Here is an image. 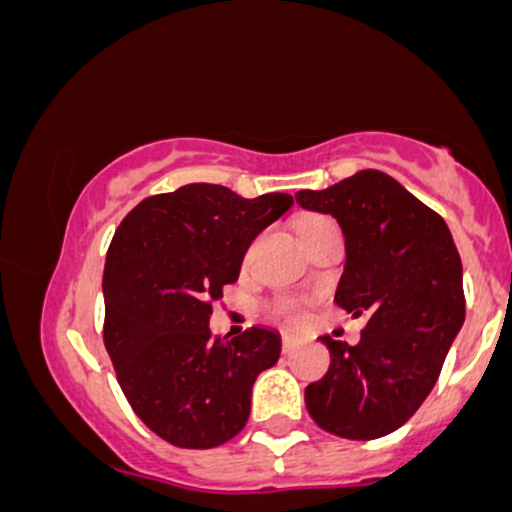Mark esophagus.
Instances as JSON below:
<instances>
[{"label":"esophagus","instance_id":"esophagus-1","mask_svg":"<svg viewBox=\"0 0 512 512\" xmlns=\"http://www.w3.org/2000/svg\"><path fill=\"white\" fill-rule=\"evenodd\" d=\"M298 344H301V339H298L296 334H289V332H286L284 337H281V349H284V354H289V351L296 349Z\"/></svg>","mask_w":512,"mask_h":512}]
</instances>
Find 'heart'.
I'll return each mask as SVG.
<instances>
[{
  "label": "heart",
  "mask_w": 512,
  "mask_h": 512,
  "mask_svg": "<svg viewBox=\"0 0 512 512\" xmlns=\"http://www.w3.org/2000/svg\"><path fill=\"white\" fill-rule=\"evenodd\" d=\"M322 219H325V216H308V219L301 221V226H298V231H303V228L313 226V223L322 221ZM276 313L284 315V317H289V320H298V317H301V308H298L296 301H281L279 305H276Z\"/></svg>",
  "instance_id": "obj_1"
}]
</instances>
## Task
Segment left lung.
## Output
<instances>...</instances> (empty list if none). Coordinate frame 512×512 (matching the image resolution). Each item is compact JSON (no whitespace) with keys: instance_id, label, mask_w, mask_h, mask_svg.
I'll list each match as a JSON object with an SVG mask.
<instances>
[{"instance_id":"8db88e82","label":"left lung","mask_w":512,"mask_h":512,"mask_svg":"<svg viewBox=\"0 0 512 512\" xmlns=\"http://www.w3.org/2000/svg\"><path fill=\"white\" fill-rule=\"evenodd\" d=\"M296 202L342 226L346 264L334 303L368 320L356 346L322 337L330 370L305 387V407L339 438L387 436L433 390L464 322L460 252L448 223L380 170L301 190Z\"/></svg>"}]
</instances>
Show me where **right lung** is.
Masks as SVG:
<instances>
[{
  "instance_id": "obj_1",
  "label": "right lung",
  "mask_w": 512,
  "mask_h": 512,
  "mask_svg": "<svg viewBox=\"0 0 512 512\" xmlns=\"http://www.w3.org/2000/svg\"><path fill=\"white\" fill-rule=\"evenodd\" d=\"M293 197L245 199L192 182L146 197L117 226L105 257L103 342L134 414L175 448H216L243 431L257 375L279 361L274 330L211 337V301L238 281L257 233Z\"/></svg>"
}]
</instances>
